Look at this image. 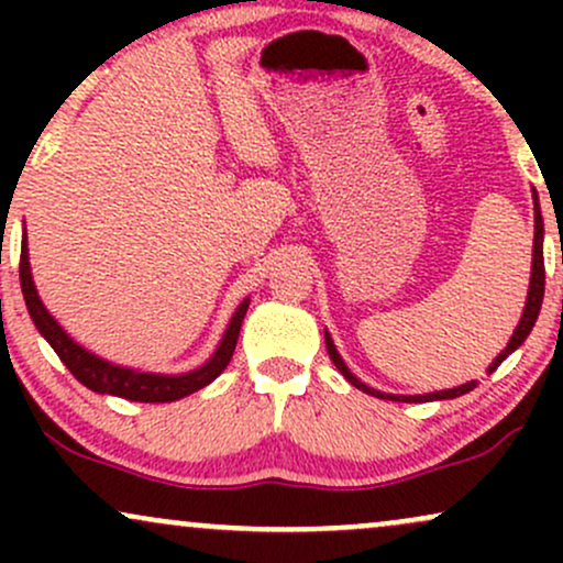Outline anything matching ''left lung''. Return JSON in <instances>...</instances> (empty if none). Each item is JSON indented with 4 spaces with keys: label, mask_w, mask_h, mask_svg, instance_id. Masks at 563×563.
Segmentation results:
<instances>
[{
    "label": "left lung",
    "mask_w": 563,
    "mask_h": 563,
    "mask_svg": "<svg viewBox=\"0 0 563 563\" xmlns=\"http://www.w3.org/2000/svg\"><path fill=\"white\" fill-rule=\"evenodd\" d=\"M542 296H545V262H542V214H540V206H538V196H534V251H532V280H529V296H527V307H525V314H521L519 325H516L514 335H510L508 346L503 349L500 354H497V360L493 365H489V373L495 371L497 365L503 363V360L508 357L514 349H519L525 344V339L529 335V331L534 328V322H538V314H540V307H542ZM325 349L328 354H331L333 365L339 367L341 376H344L349 384L357 386L360 391H367L373 394V397L378 399H394V402H431V399H452V397H461V394H466L471 389H476V380H468V384L457 386V389H444V391H434V394H421V397H397V394H384V391H376L371 389V386H365L363 380L354 378L352 373H349V367L344 365V360L339 357V352H335L331 335L325 333Z\"/></svg>",
    "instance_id": "left-lung-1"
}]
</instances>
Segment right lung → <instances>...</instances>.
<instances>
[{
  "label": "right lung",
  "instance_id": "obj_1",
  "mask_svg": "<svg viewBox=\"0 0 563 563\" xmlns=\"http://www.w3.org/2000/svg\"><path fill=\"white\" fill-rule=\"evenodd\" d=\"M21 288H23L25 307H29V314L31 320H34V325L38 328V333L49 341V346L55 349L57 357L66 363V367L74 373L76 380H81V384L92 391L113 394V397L132 399V402H174V399H183L187 394L209 386L211 380L228 367L232 352H235L245 309H249V299L235 309L222 344H219L217 354L203 367H198V371L192 373H185V376H156V373H137V371H129V367L106 363V360L89 354L87 349L74 344V339H68V333L57 325L53 314L44 309L42 299H38L34 280H31L29 249H25V241L21 245Z\"/></svg>",
  "mask_w": 563,
  "mask_h": 563
}]
</instances>
